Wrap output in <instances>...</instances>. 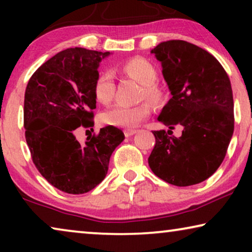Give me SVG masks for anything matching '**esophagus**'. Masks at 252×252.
<instances>
[{
  "label": "esophagus",
  "instance_id": "1",
  "mask_svg": "<svg viewBox=\"0 0 252 252\" xmlns=\"http://www.w3.org/2000/svg\"><path fill=\"white\" fill-rule=\"evenodd\" d=\"M135 133H136L135 129H125V130H124V134H125V136H127V137L134 135Z\"/></svg>",
  "mask_w": 252,
  "mask_h": 252
}]
</instances>
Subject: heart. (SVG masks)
<instances>
[{"mask_svg": "<svg viewBox=\"0 0 252 252\" xmlns=\"http://www.w3.org/2000/svg\"><path fill=\"white\" fill-rule=\"evenodd\" d=\"M120 71L128 77L135 79L143 86L142 96L150 102H157L160 98V89L155 84L157 79L156 67L149 61L142 57H134L122 64ZM116 84L113 74L110 71H101L94 82V94L98 102L108 104L115 96ZM150 115V108L147 103L137 105L116 104L102 113V122L110 126L133 128Z\"/></svg>", "mask_w": 252, "mask_h": 252, "instance_id": "1", "label": "heart"}]
</instances>
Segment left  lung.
<instances>
[{
	"mask_svg": "<svg viewBox=\"0 0 252 252\" xmlns=\"http://www.w3.org/2000/svg\"><path fill=\"white\" fill-rule=\"evenodd\" d=\"M161 63L170 98L158 116L168 126L154 130L148 163L168 184H199L218 170L234 132L232 86L221 64L208 51L182 40L160 42L150 51ZM184 128L180 138L174 126Z\"/></svg>",
	"mask_w": 252,
	"mask_h": 252,
	"instance_id": "left-lung-1",
	"label": "left lung"
}]
</instances>
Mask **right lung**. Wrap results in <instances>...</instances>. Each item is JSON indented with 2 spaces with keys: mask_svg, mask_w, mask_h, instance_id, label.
<instances>
[{
  "mask_svg": "<svg viewBox=\"0 0 252 252\" xmlns=\"http://www.w3.org/2000/svg\"><path fill=\"white\" fill-rule=\"evenodd\" d=\"M110 55L68 48L41 65L27 84L24 127L33 163L50 185L67 194H85L101 184L110 157L125 139L113 126L87 137L84 146L74 136L78 127L94 125V82L99 63Z\"/></svg>",
  "mask_w": 252,
  "mask_h": 252,
  "instance_id": "obj_1",
  "label": "right lung"
}]
</instances>
